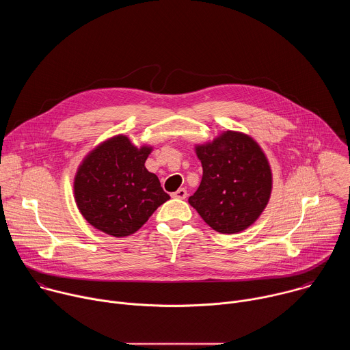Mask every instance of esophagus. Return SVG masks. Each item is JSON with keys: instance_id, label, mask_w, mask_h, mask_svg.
<instances>
[{"instance_id": "34e87169", "label": "esophagus", "mask_w": 350, "mask_h": 350, "mask_svg": "<svg viewBox=\"0 0 350 350\" xmlns=\"http://www.w3.org/2000/svg\"><path fill=\"white\" fill-rule=\"evenodd\" d=\"M172 196L177 198V199H185L187 198V191L184 188H178L177 191L172 192Z\"/></svg>"}]
</instances>
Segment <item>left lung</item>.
<instances>
[{
  "label": "left lung",
  "instance_id": "obj_1",
  "mask_svg": "<svg viewBox=\"0 0 350 350\" xmlns=\"http://www.w3.org/2000/svg\"><path fill=\"white\" fill-rule=\"evenodd\" d=\"M204 176L188 204L221 234L251 227L266 209L273 173L260 145L241 131L227 130L213 141L196 144Z\"/></svg>",
  "mask_w": 350,
  "mask_h": 350
}]
</instances>
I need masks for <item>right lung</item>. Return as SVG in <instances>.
I'll return each instance as SVG.
<instances>
[{"mask_svg": "<svg viewBox=\"0 0 350 350\" xmlns=\"http://www.w3.org/2000/svg\"><path fill=\"white\" fill-rule=\"evenodd\" d=\"M151 145L135 146L119 134L96 145L80 163L75 201L83 217L96 230L122 238L138 231L170 196L145 161Z\"/></svg>", "mask_w": 350, "mask_h": 350, "instance_id": "obj_1", "label": "right lung"}]
</instances>
